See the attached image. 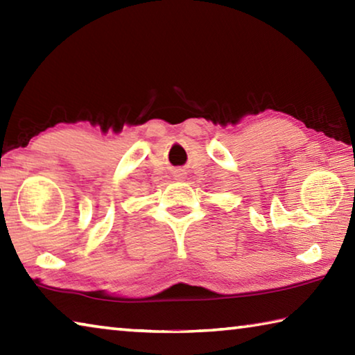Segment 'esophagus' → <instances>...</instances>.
<instances>
[{"mask_svg": "<svg viewBox=\"0 0 355 355\" xmlns=\"http://www.w3.org/2000/svg\"><path fill=\"white\" fill-rule=\"evenodd\" d=\"M178 178H180V175H178Z\"/></svg>", "mask_w": 355, "mask_h": 355, "instance_id": "1", "label": "esophagus"}]
</instances>
